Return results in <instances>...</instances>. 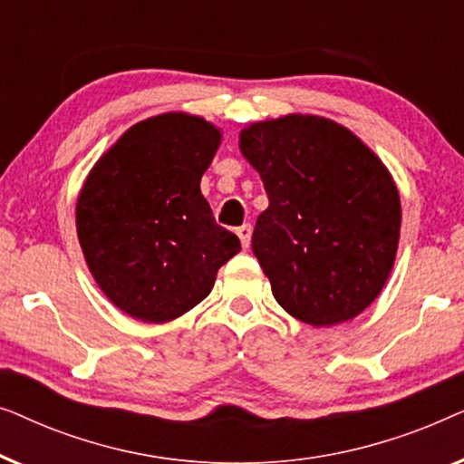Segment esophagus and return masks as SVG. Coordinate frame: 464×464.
Listing matches in <instances>:
<instances>
[{
    "label": "esophagus",
    "instance_id": "1",
    "mask_svg": "<svg viewBox=\"0 0 464 464\" xmlns=\"http://www.w3.org/2000/svg\"><path fill=\"white\" fill-rule=\"evenodd\" d=\"M237 234L240 238V245H243V249H249V243H251V226L249 224H243L237 227Z\"/></svg>",
    "mask_w": 464,
    "mask_h": 464
}]
</instances>
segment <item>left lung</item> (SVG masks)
I'll list each match as a JSON object with an SVG mask.
<instances>
[{
	"label": "left lung",
	"instance_id": "8db88e82",
	"mask_svg": "<svg viewBox=\"0 0 464 464\" xmlns=\"http://www.w3.org/2000/svg\"><path fill=\"white\" fill-rule=\"evenodd\" d=\"M240 151L270 205L251 249L272 295L308 325L344 323L370 306L391 275L401 202L378 156L344 126L285 116L240 132Z\"/></svg>",
	"mask_w": 464,
	"mask_h": 464
}]
</instances>
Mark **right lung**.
<instances>
[{"label":"right lung","instance_id":"obj_1","mask_svg":"<svg viewBox=\"0 0 464 464\" xmlns=\"http://www.w3.org/2000/svg\"><path fill=\"white\" fill-rule=\"evenodd\" d=\"M219 130L162 113L124 132L94 164L75 207L86 264L103 294L145 323L177 319L211 294L240 240L213 218L200 177Z\"/></svg>","mask_w":464,"mask_h":464}]
</instances>
